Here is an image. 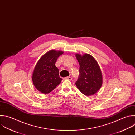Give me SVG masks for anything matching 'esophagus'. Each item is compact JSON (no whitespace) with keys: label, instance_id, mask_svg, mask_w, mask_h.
<instances>
[{"label":"esophagus","instance_id":"34e87169","mask_svg":"<svg viewBox=\"0 0 135 135\" xmlns=\"http://www.w3.org/2000/svg\"><path fill=\"white\" fill-rule=\"evenodd\" d=\"M64 80H72V78H71V76H67V77H65L64 78Z\"/></svg>","mask_w":135,"mask_h":135}]
</instances>
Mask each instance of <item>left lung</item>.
Segmentation results:
<instances>
[{
  "label": "left lung",
  "instance_id": "8db88e82",
  "mask_svg": "<svg viewBox=\"0 0 135 135\" xmlns=\"http://www.w3.org/2000/svg\"><path fill=\"white\" fill-rule=\"evenodd\" d=\"M80 64L79 76L75 85L84 95L94 94L102 84V75L100 68L95 59L90 54H75Z\"/></svg>",
  "mask_w": 135,
  "mask_h": 135
}]
</instances>
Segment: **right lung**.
Listing matches in <instances>:
<instances>
[{
  "mask_svg": "<svg viewBox=\"0 0 135 135\" xmlns=\"http://www.w3.org/2000/svg\"><path fill=\"white\" fill-rule=\"evenodd\" d=\"M64 52L51 50L44 54L36 63L33 74L32 81L37 90L47 94L52 91L61 82L59 70L55 66L57 58Z\"/></svg>",
  "mask_w": 135,
  "mask_h": 135,
  "instance_id": "obj_1",
  "label": "right lung"
}]
</instances>
